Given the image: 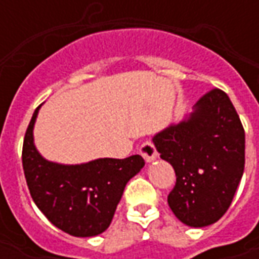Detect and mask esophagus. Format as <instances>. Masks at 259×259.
Here are the masks:
<instances>
[{
  "label": "esophagus",
  "instance_id": "34e87169",
  "mask_svg": "<svg viewBox=\"0 0 259 259\" xmlns=\"http://www.w3.org/2000/svg\"><path fill=\"white\" fill-rule=\"evenodd\" d=\"M140 154L143 158L146 159V162H152L154 159H157L158 152L155 150V147L151 141H144L140 147Z\"/></svg>",
  "mask_w": 259,
  "mask_h": 259
}]
</instances>
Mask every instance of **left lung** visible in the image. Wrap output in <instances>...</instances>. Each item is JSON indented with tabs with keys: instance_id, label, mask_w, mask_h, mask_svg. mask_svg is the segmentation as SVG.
I'll list each match as a JSON object with an SVG mask.
<instances>
[{
	"instance_id": "8db88e82",
	"label": "left lung",
	"mask_w": 259,
	"mask_h": 259,
	"mask_svg": "<svg viewBox=\"0 0 259 259\" xmlns=\"http://www.w3.org/2000/svg\"><path fill=\"white\" fill-rule=\"evenodd\" d=\"M152 141L176 174L168 195L176 218L191 228L219 221L244 172V129L228 94L212 89L189 116L157 133Z\"/></svg>"
}]
</instances>
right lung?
Returning <instances> with one entry per match:
<instances>
[{
	"mask_svg": "<svg viewBox=\"0 0 259 259\" xmlns=\"http://www.w3.org/2000/svg\"><path fill=\"white\" fill-rule=\"evenodd\" d=\"M41 105L26 130L22 163L34 204L54 226L76 237H93L112 222L126 183L144 166L141 155L100 158L80 165L51 162L37 151L33 127Z\"/></svg>",
	"mask_w": 259,
	"mask_h": 259,
	"instance_id": "1",
	"label": "right lung"
}]
</instances>
